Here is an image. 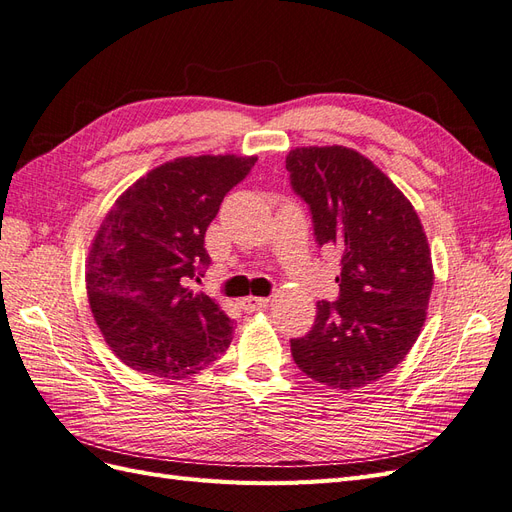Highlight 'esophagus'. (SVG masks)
Instances as JSON below:
<instances>
[{
	"instance_id": "34e87169",
	"label": "esophagus",
	"mask_w": 512,
	"mask_h": 512,
	"mask_svg": "<svg viewBox=\"0 0 512 512\" xmlns=\"http://www.w3.org/2000/svg\"><path fill=\"white\" fill-rule=\"evenodd\" d=\"M267 305H269L267 297H245L241 301V307L245 309V312H258V309H265Z\"/></svg>"
}]
</instances>
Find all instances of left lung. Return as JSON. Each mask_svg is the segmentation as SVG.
<instances>
[{"instance_id":"1","label":"left lung","mask_w":512,"mask_h":512,"mask_svg":"<svg viewBox=\"0 0 512 512\" xmlns=\"http://www.w3.org/2000/svg\"><path fill=\"white\" fill-rule=\"evenodd\" d=\"M292 188L312 211L318 245L337 250L339 299L292 339L307 378L363 389L393 371L421 335L433 288L431 247L406 194L350 147H297L286 156Z\"/></svg>"}]
</instances>
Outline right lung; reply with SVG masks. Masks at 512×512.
Listing matches in <instances>:
<instances>
[{
	"mask_svg": "<svg viewBox=\"0 0 512 512\" xmlns=\"http://www.w3.org/2000/svg\"><path fill=\"white\" fill-rule=\"evenodd\" d=\"M256 156H188L123 192L89 247L85 282L106 346L134 371L183 380L232 342V322L205 292L183 286L209 265L205 232Z\"/></svg>",
	"mask_w": 512,
	"mask_h": 512,
	"instance_id": "obj_1",
	"label": "right lung"
}]
</instances>
